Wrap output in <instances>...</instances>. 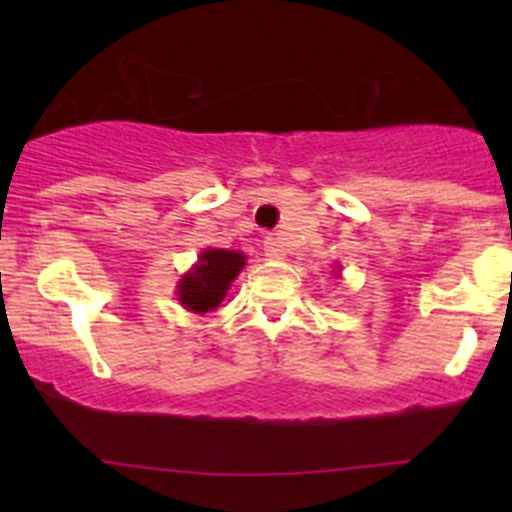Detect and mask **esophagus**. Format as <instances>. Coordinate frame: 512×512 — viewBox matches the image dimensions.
Listing matches in <instances>:
<instances>
[{
  "mask_svg": "<svg viewBox=\"0 0 512 512\" xmlns=\"http://www.w3.org/2000/svg\"><path fill=\"white\" fill-rule=\"evenodd\" d=\"M262 245H265V255L270 257V260H282V257H285V245L280 242V237L267 235Z\"/></svg>",
  "mask_w": 512,
  "mask_h": 512,
  "instance_id": "obj_1",
  "label": "esophagus"
}]
</instances>
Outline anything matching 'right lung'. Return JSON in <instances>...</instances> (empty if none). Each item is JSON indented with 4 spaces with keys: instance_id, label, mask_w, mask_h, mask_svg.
Masks as SVG:
<instances>
[{
    "instance_id": "1",
    "label": "right lung",
    "mask_w": 512,
    "mask_h": 512,
    "mask_svg": "<svg viewBox=\"0 0 512 512\" xmlns=\"http://www.w3.org/2000/svg\"><path fill=\"white\" fill-rule=\"evenodd\" d=\"M242 265H245V257L240 252L205 250L195 270L180 280V302L193 312H210L223 302L227 287L242 270Z\"/></svg>"
}]
</instances>
